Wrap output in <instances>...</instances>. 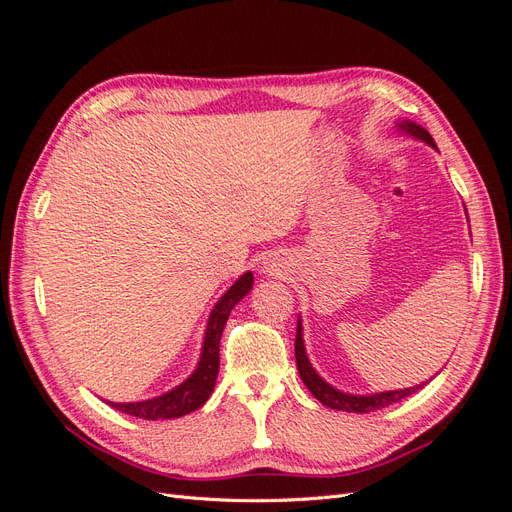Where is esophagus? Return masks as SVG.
Listing matches in <instances>:
<instances>
[{"instance_id": "esophagus-1", "label": "esophagus", "mask_w": 512, "mask_h": 512, "mask_svg": "<svg viewBox=\"0 0 512 512\" xmlns=\"http://www.w3.org/2000/svg\"><path fill=\"white\" fill-rule=\"evenodd\" d=\"M262 273L277 275V273H280V269H277V265H275L273 260H267V262H262Z\"/></svg>"}]
</instances>
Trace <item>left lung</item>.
<instances>
[{
    "label": "left lung",
    "instance_id": "left-lung-1",
    "mask_svg": "<svg viewBox=\"0 0 512 512\" xmlns=\"http://www.w3.org/2000/svg\"><path fill=\"white\" fill-rule=\"evenodd\" d=\"M399 132H404L412 138H416V141H421L429 147H433L438 151L436 147V141H433L431 134L423 128L418 126V123L414 121H397L395 126ZM294 356H297V369H299V376L301 380L305 382V386L309 391H312V395L320 401V404H324L327 408H333V410H342V412H356V414H367V412H376V410H382L386 406H393L397 404V401L406 399L408 395L416 393L418 389H423V386L427 382H421V384H414V386H408V389H397V391H384V393H371V395H352V393H344L335 389V386H331L327 380H322L318 376V371L312 367V363H309L307 359V352H305V342H303V322L299 318L297 322V339H294Z\"/></svg>",
    "mask_w": 512,
    "mask_h": 512
}]
</instances>
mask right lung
<instances>
[{
  "instance_id": "right-lung-1",
  "label": "right lung",
  "mask_w": 512,
  "mask_h": 512,
  "mask_svg": "<svg viewBox=\"0 0 512 512\" xmlns=\"http://www.w3.org/2000/svg\"><path fill=\"white\" fill-rule=\"evenodd\" d=\"M254 286V275L252 271L243 273L239 280L232 284L220 301L213 305L205 339H203V350H200V359L196 363V369L185 378L175 389H170L158 397H151L145 401H128V404H115V401H106L108 406L115 410L130 414L136 418H145V421H166V418H179L198 410L205 401L211 397L215 380H218L220 371V337L224 331V324L230 316V309L235 307L247 292Z\"/></svg>"
}]
</instances>
